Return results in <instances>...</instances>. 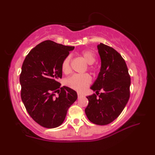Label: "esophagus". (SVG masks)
Listing matches in <instances>:
<instances>
[{
    "label": "esophagus",
    "instance_id": "34e87169",
    "mask_svg": "<svg viewBox=\"0 0 155 155\" xmlns=\"http://www.w3.org/2000/svg\"><path fill=\"white\" fill-rule=\"evenodd\" d=\"M77 95H78V97H80L81 96H83V94H82L81 93H77Z\"/></svg>",
    "mask_w": 155,
    "mask_h": 155
}]
</instances>
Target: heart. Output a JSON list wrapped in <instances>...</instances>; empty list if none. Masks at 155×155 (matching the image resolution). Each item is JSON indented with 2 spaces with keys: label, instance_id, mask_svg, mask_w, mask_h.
I'll use <instances>...</instances> for the list:
<instances>
[{
  "label": "heart",
  "instance_id": "heart-1",
  "mask_svg": "<svg viewBox=\"0 0 155 155\" xmlns=\"http://www.w3.org/2000/svg\"><path fill=\"white\" fill-rule=\"evenodd\" d=\"M81 54L84 59V61L88 64V70L94 72H96L97 71V67L96 65L93 64L97 59L96 54L94 53V52L91 50H85L82 51ZM71 57L68 55L66 57L62 62L61 69L64 74H68L71 71ZM91 77L87 73L83 74H74L67 78L65 80L64 83L67 86L71 87L72 89L82 92L84 91L89 86L91 83Z\"/></svg>",
  "mask_w": 155,
  "mask_h": 155
}]
</instances>
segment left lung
Here are the masks:
<instances>
[{"mask_svg":"<svg viewBox=\"0 0 155 155\" xmlns=\"http://www.w3.org/2000/svg\"><path fill=\"white\" fill-rule=\"evenodd\" d=\"M97 47L101 68L91 88L97 91L98 97L96 94L88 96V104L84 111L93 123L106 125L119 116L128 103L130 77L124 58L116 50L103 43ZM101 90L105 92L98 95Z\"/></svg>","mask_w":155,"mask_h":155,"instance_id":"8db88e82","label":"left lung"}]
</instances>
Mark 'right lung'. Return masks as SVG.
Segmentation results:
<instances>
[{"instance_id": "1", "label": "right lung", "mask_w": 155, "mask_h": 155, "mask_svg": "<svg viewBox=\"0 0 155 155\" xmlns=\"http://www.w3.org/2000/svg\"><path fill=\"white\" fill-rule=\"evenodd\" d=\"M74 48L45 41L28 52L22 63L21 99L31 117L43 127L60 126L77 98L76 91L61 87L58 83L62 78V62ZM57 92L59 95L55 97Z\"/></svg>"}]
</instances>
